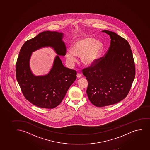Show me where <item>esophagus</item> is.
Wrapping results in <instances>:
<instances>
[{
    "label": "esophagus",
    "instance_id": "1",
    "mask_svg": "<svg viewBox=\"0 0 150 150\" xmlns=\"http://www.w3.org/2000/svg\"><path fill=\"white\" fill-rule=\"evenodd\" d=\"M76 76H77L78 78H81V74H80L79 73H78L77 75H76Z\"/></svg>",
    "mask_w": 150,
    "mask_h": 150
}]
</instances>
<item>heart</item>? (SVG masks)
Returning a JSON list of instances; mask_svg holds the SVG:
<instances>
[{
  "label": "heart",
  "mask_w": 150,
  "mask_h": 150,
  "mask_svg": "<svg viewBox=\"0 0 150 150\" xmlns=\"http://www.w3.org/2000/svg\"><path fill=\"white\" fill-rule=\"evenodd\" d=\"M102 45L94 38L84 37L76 40L73 43L71 51L66 54V59L69 65L73 66L76 60V57H81L83 64L90 66L98 60L102 52Z\"/></svg>",
  "instance_id": "heart-1"
}]
</instances>
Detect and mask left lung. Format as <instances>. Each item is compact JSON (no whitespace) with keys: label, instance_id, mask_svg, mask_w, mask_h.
<instances>
[{"label":"left lung","instance_id":"obj_1","mask_svg":"<svg viewBox=\"0 0 150 150\" xmlns=\"http://www.w3.org/2000/svg\"><path fill=\"white\" fill-rule=\"evenodd\" d=\"M110 36L105 56L83 69L88 81L86 93L98 107L117 103L129 93L135 77V66L129 43L112 31H102Z\"/></svg>","mask_w":150,"mask_h":150}]
</instances>
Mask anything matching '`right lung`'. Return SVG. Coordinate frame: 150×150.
Segmentation results:
<instances>
[{
	"label": "right lung",
	"instance_id": "obj_1",
	"mask_svg": "<svg viewBox=\"0 0 150 150\" xmlns=\"http://www.w3.org/2000/svg\"><path fill=\"white\" fill-rule=\"evenodd\" d=\"M64 33L45 31L26 41L21 47L16 64V77L23 95L33 105L41 108L53 109L64 99L67 90L76 79V71L62 64L59 55L66 54ZM51 47L58 55L50 72L35 76L30 68L32 52L44 47Z\"/></svg>",
	"mask_w": 150,
	"mask_h": 150
}]
</instances>
